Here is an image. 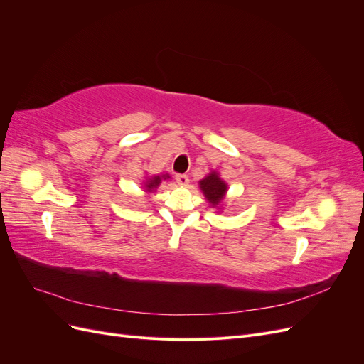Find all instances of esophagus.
<instances>
[{
    "label": "esophagus",
    "instance_id": "34e87169",
    "mask_svg": "<svg viewBox=\"0 0 364 364\" xmlns=\"http://www.w3.org/2000/svg\"><path fill=\"white\" fill-rule=\"evenodd\" d=\"M176 182H178L181 186H186L190 183V179H188V176L178 174V176H176Z\"/></svg>",
    "mask_w": 364,
    "mask_h": 364
}]
</instances>
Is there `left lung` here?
<instances>
[{"instance_id":"obj_1","label":"left lung","mask_w":364,"mask_h":364,"mask_svg":"<svg viewBox=\"0 0 364 364\" xmlns=\"http://www.w3.org/2000/svg\"><path fill=\"white\" fill-rule=\"evenodd\" d=\"M199 188L202 190L209 206L215 208L218 213L225 203L228 193V183L220 178V173L215 170L209 171L202 181H199Z\"/></svg>"}]
</instances>
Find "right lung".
<instances>
[{
	"label": "right lung",
	"instance_id": "1",
	"mask_svg": "<svg viewBox=\"0 0 364 364\" xmlns=\"http://www.w3.org/2000/svg\"><path fill=\"white\" fill-rule=\"evenodd\" d=\"M171 179L170 174H153V176H149V178H146V181H142V190H144L146 194H151V193H156V190L159 188V185L164 182V181H168Z\"/></svg>",
	"mask_w": 364,
	"mask_h": 364
}]
</instances>
